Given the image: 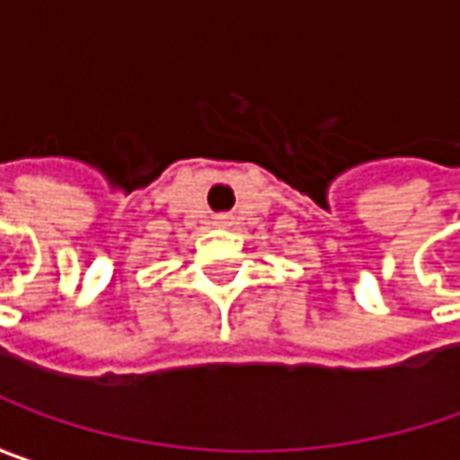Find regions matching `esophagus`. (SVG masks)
<instances>
[{
  "label": "esophagus",
  "mask_w": 460,
  "mask_h": 460,
  "mask_svg": "<svg viewBox=\"0 0 460 460\" xmlns=\"http://www.w3.org/2000/svg\"><path fill=\"white\" fill-rule=\"evenodd\" d=\"M213 224H216L218 229H229L231 218H229V216H216V221H213Z\"/></svg>",
  "instance_id": "esophagus-1"
}]
</instances>
